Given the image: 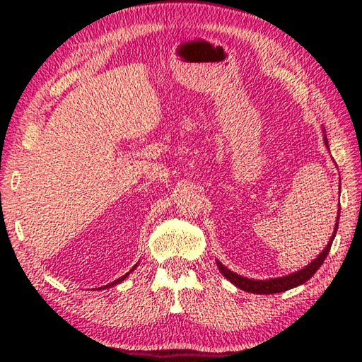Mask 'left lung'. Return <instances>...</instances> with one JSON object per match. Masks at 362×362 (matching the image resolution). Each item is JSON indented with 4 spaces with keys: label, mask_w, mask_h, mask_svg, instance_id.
I'll use <instances>...</instances> for the list:
<instances>
[{
    "label": "left lung",
    "mask_w": 362,
    "mask_h": 362,
    "mask_svg": "<svg viewBox=\"0 0 362 362\" xmlns=\"http://www.w3.org/2000/svg\"><path fill=\"white\" fill-rule=\"evenodd\" d=\"M324 144L327 146V137L326 134H324ZM329 148V146H327ZM339 217H340V209H339V216H337V223H335V228L332 236H330V240L327 243V246L322 249V252L316 257V259L308 263L305 268L298 269V272H293L291 274H287V276H281V278H272V279H250V278H244L241 274H238L235 272H231V269L226 268L225 265H222L218 260L217 262V267L220 269V273L223 274V276L230 281L231 284H235L236 287H240L244 292H252V293H279V292H286L289 289H293V287L297 286H302L303 283H306L313 274L320 269V267L322 265V262L326 260V257L330 250V246H332V241L335 238V233L339 230Z\"/></svg>",
    "instance_id": "8db88e82"
}]
</instances>
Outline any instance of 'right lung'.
Wrapping results in <instances>:
<instances>
[{"instance_id":"add662e5","label":"right lung","mask_w":362,"mask_h":362,"mask_svg":"<svg viewBox=\"0 0 362 362\" xmlns=\"http://www.w3.org/2000/svg\"><path fill=\"white\" fill-rule=\"evenodd\" d=\"M136 267H137V265H136ZM136 267H134L132 269H136ZM132 269H131V272H132ZM131 272H129V273H131ZM129 273H126V274H124V276H122V278H119V279H116V281H113V283H112V284H107V286H103V289H107V287H112V286H115V284H118V283H121V281H124V279L127 278V274H129ZM100 289H102V287H100Z\"/></svg>"}]
</instances>
